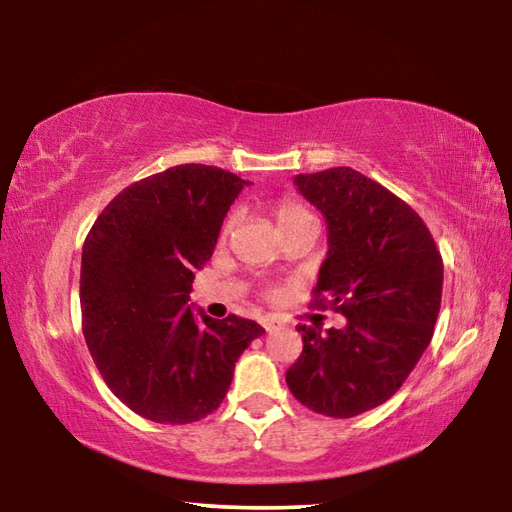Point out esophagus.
<instances>
[{"label": "esophagus", "instance_id": "34e87169", "mask_svg": "<svg viewBox=\"0 0 512 512\" xmlns=\"http://www.w3.org/2000/svg\"><path fill=\"white\" fill-rule=\"evenodd\" d=\"M282 325V318L275 316V314H268V316H262V327L266 329V332H271V329H277Z\"/></svg>", "mask_w": 512, "mask_h": 512}]
</instances>
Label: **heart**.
I'll return each instance as SVG.
<instances>
[{
	"mask_svg": "<svg viewBox=\"0 0 512 512\" xmlns=\"http://www.w3.org/2000/svg\"><path fill=\"white\" fill-rule=\"evenodd\" d=\"M273 214L277 219V225H280L282 235L296 232L300 228H305V225H318L316 216L311 214L302 203L293 201V198H282V201H277L275 207H273ZM235 223H237V214H230L228 219H225L223 228H221V241L230 237V232H232V228H235Z\"/></svg>",
	"mask_w": 512,
	"mask_h": 512,
	"instance_id": "obj_1",
	"label": "heart"
}]
</instances>
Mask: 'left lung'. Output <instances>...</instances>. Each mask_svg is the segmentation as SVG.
<instances>
[{"label":"left lung","mask_w":512,"mask_h":512,"mask_svg":"<svg viewBox=\"0 0 512 512\" xmlns=\"http://www.w3.org/2000/svg\"><path fill=\"white\" fill-rule=\"evenodd\" d=\"M293 183L327 223V259L314 305L343 329L300 325L302 352L287 386L307 409L354 418L400 391L433 336L443 257L424 221L386 187L350 167L300 173Z\"/></svg>","instance_id":"8db88e82"}]
</instances>
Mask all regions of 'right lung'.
Listing matches in <instances>:
<instances>
[{
    "label": "right lung",
    "instance_id": "right-lung-1",
    "mask_svg": "<svg viewBox=\"0 0 512 512\" xmlns=\"http://www.w3.org/2000/svg\"><path fill=\"white\" fill-rule=\"evenodd\" d=\"M244 185L219 167L178 164L119 192L85 237V343L110 391L146 420L214 413L241 352L264 334L255 320H196L187 307L194 271Z\"/></svg>",
    "mask_w": 512,
    "mask_h": 512
}]
</instances>
